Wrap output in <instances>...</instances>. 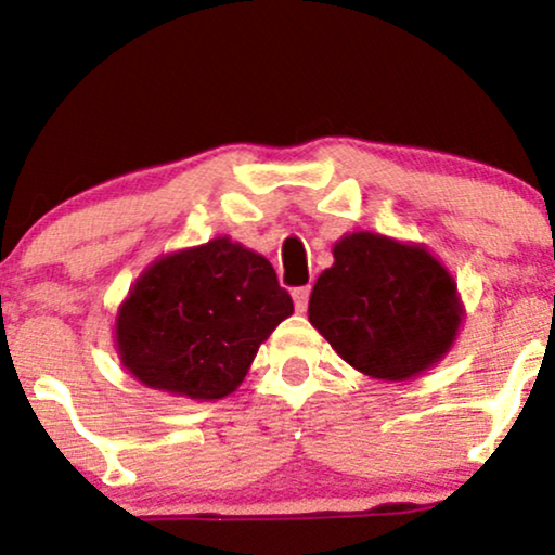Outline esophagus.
<instances>
[{"instance_id": "obj_1", "label": "esophagus", "mask_w": 555, "mask_h": 555, "mask_svg": "<svg viewBox=\"0 0 555 555\" xmlns=\"http://www.w3.org/2000/svg\"><path fill=\"white\" fill-rule=\"evenodd\" d=\"M308 298H310V287H295L293 291V302L298 313H306L308 310Z\"/></svg>"}]
</instances>
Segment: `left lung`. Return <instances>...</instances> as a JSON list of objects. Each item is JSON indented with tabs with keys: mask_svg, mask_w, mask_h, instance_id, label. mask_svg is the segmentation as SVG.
Here are the masks:
<instances>
[{
	"mask_svg": "<svg viewBox=\"0 0 555 555\" xmlns=\"http://www.w3.org/2000/svg\"><path fill=\"white\" fill-rule=\"evenodd\" d=\"M308 321L359 374L409 382L452 351L465 306L452 272L427 247L356 230L333 245Z\"/></svg>",
	"mask_w": 555,
	"mask_h": 555,
	"instance_id": "1",
	"label": "left lung"
}]
</instances>
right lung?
<instances>
[{
  "instance_id": "right-lung-1",
  "label": "right lung",
  "mask_w": 555,
  "mask_h": 555,
  "mask_svg": "<svg viewBox=\"0 0 555 555\" xmlns=\"http://www.w3.org/2000/svg\"><path fill=\"white\" fill-rule=\"evenodd\" d=\"M293 315L272 264L232 237L156 257L120 300V366L154 391L192 401L230 397L270 333Z\"/></svg>"
}]
</instances>
